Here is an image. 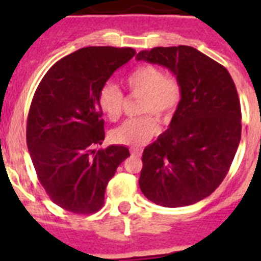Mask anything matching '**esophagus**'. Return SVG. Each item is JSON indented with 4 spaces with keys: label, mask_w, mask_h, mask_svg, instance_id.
Masks as SVG:
<instances>
[{
    "label": "esophagus",
    "mask_w": 261,
    "mask_h": 261,
    "mask_svg": "<svg viewBox=\"0 0 261 261\" xmlns=\"http://www.w3.org/2000/svg\"><path fill=\"white\" fill-rule=\"evenodd\" d=\"M130 153L133 155H141L142 154V149H139V147H131Z\"/></svg>",
    "instance_id": "34e87169"
}]
</instances>
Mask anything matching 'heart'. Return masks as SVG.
<instances>
[{
	"mask_svg": "<svg viewBox=\"0 0 261 261\" xmlns=\"http://www.w3.org/2000/svg\"><path fill=\"white\" fill-rule=\"evenodd\" d=\"M124 83L131 93L142 96L139 114H153L161 120L171 118L181 98L177 81L172 77H164L163 71L153 65L138 66L127 75ZM123 102L122 90L114 84H106L98 92V106L112 122L120 118ZM159 130L154 116L145 115L122 123L111 133V137L116 143L139 147L149 142Z\"/></svg>",
	"mask_w": 261,
	"mask_h": 261,
	"instance_id": "obj_1",
	"label": "heart"
}]
</instances>
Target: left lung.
I'll return each mask as SVG.
<instances>
[{"label":"left lung","mask_w":261,"mask_h":261,"mask_svg":"<svg viewBox=\"0 0 261 261\" xmlns=\"http://www.w3.org/2000/svg\"><path fill=\"white\" fill-rule=\"evenodd\" d=\"M137 59L169 69L181 89L169 128L143 150L139 188L160 206L194 204L218 188L239 147L236 85L222 65L194 47H154Z\"/></svg>","instance_id":"8db88e82"}]
</instances>
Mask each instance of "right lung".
<instances>
[{
	"label": "right lung",
	"mask_w": 261,
	"mask_h": 261,
	"mask_svg": "<svg viewBox=\"0 0 261 261\" xmlns=\"http://www.w3.org/2000/svg\"><path fill=\"white\" fill-rule=\"evenodd\" d=\"M135 50L85 47L55 63L39 84L27 122V145L51 200L74 214L104 204L107 184L130 157L122 145L94 150L106 137L98 92Z\"/></svg>",
	"instance_id": "right-lung-1"
}]
</instances>
